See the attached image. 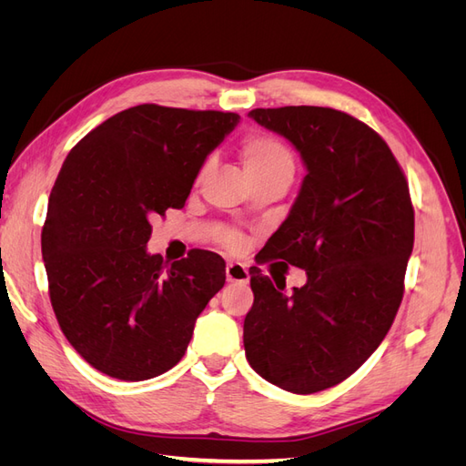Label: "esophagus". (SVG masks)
<instances>
[{"label":"esophagus","mask_w":466,"mask_h":466,"mask_svg":"<svg viewBox=\"0 0 466 466\" xmlns=\"http://www.w3.org/2000/svg\"><path fill=\"white\" fill-rule=\"evenodd\" d=\"M225 276H228V281H238V284H248L250 279L248 268L243 262H228Z\"/></svg>","instance_id":"34e87169"}]
</instances>
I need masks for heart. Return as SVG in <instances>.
<instances>
[{"label":"heart","instance_id":"obj_1","mask_svg":"<svg viewBox=\"0 0 466 466\" xmlns=\"http://www.w3.org/2000/svg\"><path fill=\"white\" fill-rule=\"evenodd\" d=\"M238 153H241L245 173L250 182L272 175L293 177L295 173V161L291 151L274 136L248 134L241 142V146H238ZM218 241L225 248L241 250L247 243V238L243 233H238L235 229H223L218 235Z\"/></svg>","mask_w":466,"mask_h":466}]
</instances>
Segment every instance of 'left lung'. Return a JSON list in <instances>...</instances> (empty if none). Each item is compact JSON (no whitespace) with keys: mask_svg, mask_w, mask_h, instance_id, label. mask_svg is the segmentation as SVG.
<instances>
[{"mask_svg":"<svg viewBox=\"0 0 466 466\" xmlns=\"http://www.w3.org/2000/svg\"><path fill=\"white\" fill-rule=\"evenodd\" d=\"M248 116L305 161L298 200L262 260L303 268L307 284L286 295V278L250 268L245 354L272 385L313 394L358 371L387 336L414 247V206L385 139L348 112L279 106Z\"/></svg>","mask_w":466,"mask_h":466,"instance_id":"obj_1","label":"left lung"}]
</instances>
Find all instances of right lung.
<instances>
[{"label":"right lung","instance_id":"1","mask_svg":"<svg viewBox=\"0 0 466 466\" xmlns=\"http://www.w3.org/2000/svg\"><path fill=\"white\" fill-rule=\"evenodd\" d=\"M238 115L137 105L98 124L69 151L42 228L50 303L67 342L122 380L180 361L194 322L225 284L216 252L168 264L147 255L151 221L180 209L208 153Z\"/></svg>","mask_w":466,"mask_h":466}]
</instances>
